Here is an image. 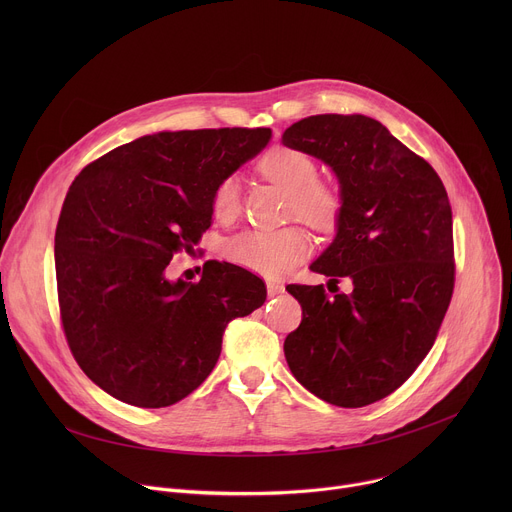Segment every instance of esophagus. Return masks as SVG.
Here are the masks:
<instances>
[{"label": "esophagus", "instance_id": "34e87169", "mask_svg": "<svg viewBox=\"0 0 512 512\" xmlns=\"http://www.w3.org/2000/svg\"><path fill=\"white\" fill-rule=\"evenodd\" d=\"M283 285L281 283H275V281H267V294H269V298H273V296H277V294H283Z\"/></svg>", "mask_w": 512, "mask_h": 512}]
</instances>
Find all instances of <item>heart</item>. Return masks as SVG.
I'll use <instances>...</instances> for the list:
<instances>
[{
	"label": "heart",
	"mask_w": 512,
	"mask_h": 512,
	"mask_svg": "<svg viewBox=\"0 0 512 512\" xmlns=\"http://www.w3.org/2000/svg\"><path fill=\"white\" fill-rule=\"evenodd\" d=\"M257 170L269 182L289 192L287 214L298 216L314 229L330 231L344 210V190L332 180L318 178L316 160L298 148L277 145L265 152ZM210 206L216 218L231 221L241 210V182L235 174L216 180ZM312 253V239L300 227L279 231H245L225 243V255L261 275H281Z\"/></svg>",
	"instance_id": "1"
}]
</instances>
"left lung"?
Here are the masks:
<instances>
[{"instance_id": "8db88e82", "label": "left lung", "mask_w": 512, "mask_h": 512, "mask_svg": "<svg viewBox=\"0 0 512 512\" xmlns=\"http://www.w3.org/2000/svg\"><path fill=\"white\" fill-rule=\"evenodd\" d=\"M283 143L336 172L346 198L338 233L310 269L332 285L352 281L350 294L334 298L324 285H287L302 306V324L283 342L287 364L326 403L371 405L413 375L448 312L456 281L448 192L371 117L312 115L287 127Z\"/></svg>"}]
</instances>
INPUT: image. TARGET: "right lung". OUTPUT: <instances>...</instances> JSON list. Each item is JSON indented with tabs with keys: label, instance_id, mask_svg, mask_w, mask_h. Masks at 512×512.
Wrapping results in <instances>:
<instances>
[{
	"label": "right lung",
	"instance_id": "right-lung-1",
	"mask_svg": "<svg viewBox=\"0 0 512 512\" xmlns=\"http://www.w3.org/2000/svg\"><path fill=\"white\" fill-rule=\"evenodd\" d=\"M269 137L267 127L145 135L68 188L54 235L60 322L111 397L145 409L182 401L214 369L227 324L263 306L265 283L243 267L206 261L196 283L170 281L166 267L212 225L216 180Z\"/></svg>",
	"mask_w": 512,
	"mask_h": 512
}]
</instances>
